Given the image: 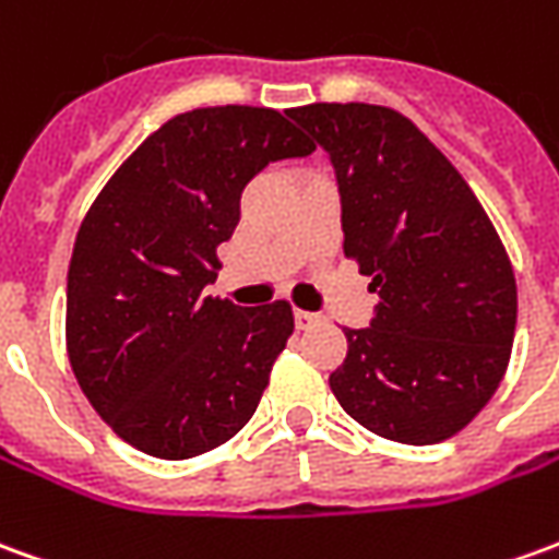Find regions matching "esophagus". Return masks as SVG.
Wrapping results in <instances>:
<instances>
[{
  "label": "esophagus",
  "mask_w": 559,
  "mask_h": 559,
  "mask_svg": "<svg viewBox=\"0 0 559 559\" xmlns=\"http://www.w3.org/2000/svg\"><path fill=\"white\" fill-rule=\"evenodd\" d=\"M320 320V314H314V311H302V308H296L293 311V323H296V330H308V326H314Z\"/></svg>",
  "instance_id": "1"
}]
</instances>
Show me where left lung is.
<instances>
[{
    "instance_id": "left-lung-1",
    "label": "left lung",
    "mask_w": 559,
    "mask_h": 559,
    "mask_svg": "<svg viewBox=\"0 0 559 559\" xmlns=\"http://www.w3.org/2000/svg\"><path fill=\"white\" fill-rule=\"evenodd\" d=\"M323 144L342 193L345 257L372 275V326L345 330L330 374L357 424L402 444L456 436L509 369L518 284L497 226L472 187L393 108H290Z\"/></svg>"
}]
</instances>
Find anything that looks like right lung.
I'll return each mask as SVG.
<instances>
[{"instance_id":"1","label":"right lung","mask_w":559,"mask_h":559,"mask_svg":"<svg viewBox=\"0 0 559 559\" xmlns=\"http://www.w3.org/2000/svg\"><path fill=\"white\" fill-rule=\"evenodd\" d=\"M314 151L275 108L214 105L147 135L93 199L66 284V350L96 415L159 460L221 448L257 412L293 308L205 296L241 190Z\"/></svg>"}]
</instances>
